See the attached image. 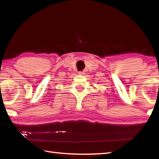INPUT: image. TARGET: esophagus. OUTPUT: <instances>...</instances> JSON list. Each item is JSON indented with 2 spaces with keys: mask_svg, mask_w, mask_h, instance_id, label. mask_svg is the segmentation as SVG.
<instances>
[{
  "mask_svg": "<svg viewBox=\"0 0 159 159\" xmlns=\"http://www.w3.org/2000/svg\"><path fill=\"white\" fill-rule=\"evenodd\" d=\"M79 74H80V75H83V74H85V72H84V71H79Z\"/></svg>",
  "mask_w": 159,
  "mask_h": 159,
  "instance_id": "1",
  "label": "esophagus"
}]
</instances>
